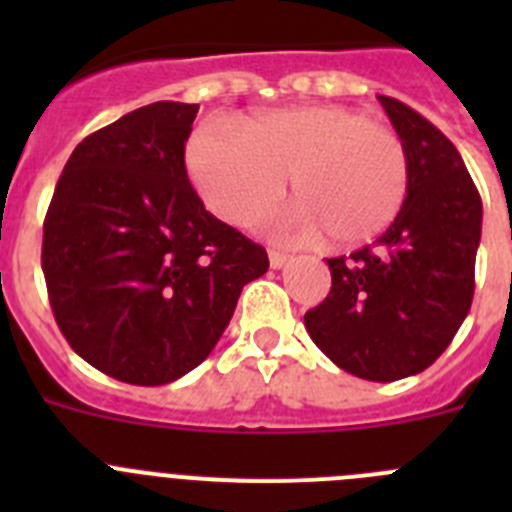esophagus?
<instances>
[{"label":"esophagus","mask_w":512,"mask_h":512,"mask_svg":"<svg viewBox=\"0 0 512 512\" xmlns=\"http://www.w3.org/2000/svg\"><path fill=\"white\" fill-rule=\"evenodd\" d=\"M287 261H289L287 253H282V251H269V264H271V269H282V266L287 264Z\"/></svg>","instance_id":"34e87169"}]
</instances>
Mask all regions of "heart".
Listing matches in <instances>:
<instances>
[{"instance_id": "b5f03b06", "label": "heart", "mask_w": 512, "mask_h": 512, "mask_svg": "<svg viewBox=\"0 0 512 512\" xmlns=\"http://www.w3.org/2000/svg\"><path fill=\"white\" fill-rule=\"evenodd\" d=\"M187 166L205 205L251 228L284 197L297 207L287 230L359 246L392 223L408 192V151L395 130L348 107H284L243 120L205 122L189 138Z\"/></svg>"}]
</instances>
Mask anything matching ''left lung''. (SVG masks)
Here are the masks:
<instances>
[{
    "label": "left lung",
    "instance_id": "obj_1",
    "mask_svg": "<svg viewBox=\"0 0 512 512\" xmlns=\"http://www.w3.org/2000/svg\"><path fill=\"white\" fill-rule=\"evenodd\" d=\"M379 104L408 151V192L372 246L328 259L330 292L305 312L315 346L369 382L413 377L446 351L467 318L482 200L459 151L400 99Z\"/></svg>",
    "mask_w": 512,
    "mask_h": 512
}]
</instances>
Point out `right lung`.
Here are the masks:
<instances>
[{
    "label": "right lung",
    "instance_id": "right-lung-1",
    "mask_svg": "<svg viewBox=\"0 0 512 512\" xmlns=\"http://www.w3.org/2000/svg\"><path fill=\"white\" fill-rule=\"evenodd\" d=\"M197 104L153 102L74 148L43 225L53 315L84 361L158 387L210 356L259 243L205 210L184 169Z\"/></svg>",
    "mask_w": 512,
    "mask_h": 512
}]
</instances>
